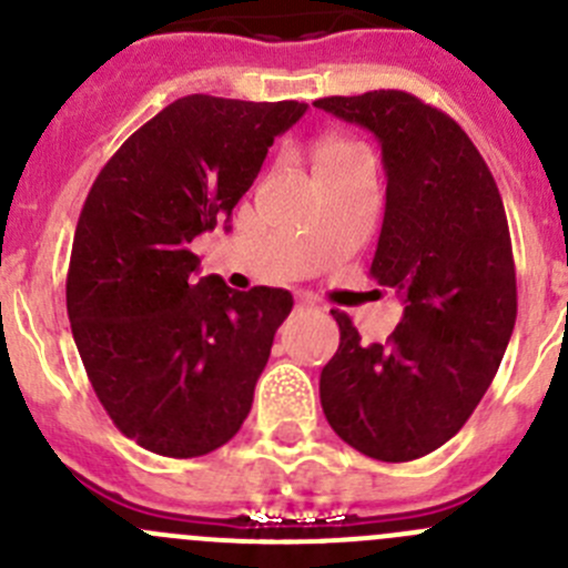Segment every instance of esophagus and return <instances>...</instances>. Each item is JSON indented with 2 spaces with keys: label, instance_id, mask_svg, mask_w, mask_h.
I'll use <instances>...</instances> for the list:
<instances>
[{
  "label": "esophagus",
  "instance_id": "1",
  "mask_svg": "<svg viewBox=\"0 0 568 568\" xmlns=\"http://www.w3.org/2000/svg\"><path fill=\"white\" fill-rule=\"evenodd\" d=\"M296 307H300V311H305V307H313V300H311V296H296Z\"/></svg>",
  "mask_w": 568,
  "mask_h": 568
}]
</instances>
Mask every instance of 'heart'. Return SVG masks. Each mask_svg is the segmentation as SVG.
<instances>
[{
    "instance_id": "obj_1",
    "label": "heart",
    "mask_w": 568,
    "mask_h": 568,
    "mask_svg": "<svg viewBox=\"0 0 568 568\" xmlns=\"http://www.w3.org/2000/svg\"><path fill=\"white\" fill-rule=\"evenodd\" d=\"M357 155H366V152L352 144V141H344V138H324L322 144L316 146V174L335 166H344L346 161H352Z\"/></svg>"
}]
</instances>
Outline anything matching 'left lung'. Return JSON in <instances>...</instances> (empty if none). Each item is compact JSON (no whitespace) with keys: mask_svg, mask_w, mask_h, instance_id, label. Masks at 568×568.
Returning <instances> with one entry per match:
<instances>
[{"mask_svg":"<svg viewBox=\"0 0 568 568\" xmlns=\"http://www.w3.org/2000/svg\"><path fill=\"white\" fill-rule=\"evenodd\" d=\"M316 108L374 132L385 216L368 274L405 302L385 344L329 311L341 344L322 368L329 427L357 453L405 464L447 444L480 405L516 324L503 196L471 138L407 91L324 97Z\"/></svg>","mask_w":568,"mask_h":568,"instance_id":"8db88e82","label":"left lung"}]
</instances>
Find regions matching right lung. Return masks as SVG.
<instances>
[{
	"instance_id": "obj_1",
	"label": "right lung",
	"mask_w": 568,
	"mask_h": 568,
	"mask_svg": "<svg viewBox=\"0 0 568 568\" xmlns=\"http://www.w3.org/2000/svg\"><path fill=\"white\" fill-rule=\"evenodd\" d=\"M305 110L191 93L132 132L88 191L65 311L99 402L138 447L200 458L250 413L294 296L196 280L191 241L233 216L274 138Z\"/></svg>"
}]
</instances>
